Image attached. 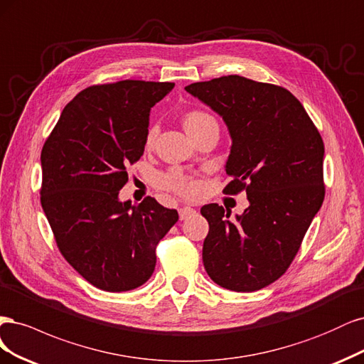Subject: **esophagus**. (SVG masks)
Listing matches in <instances>:
<instances>
[{
  "instance_id": "esophagus-1",
  "label": "esophagus",
  "mask_w": 364,
  "mask_h": 364,
  "mask_svg": "<svg viewBox=\"0 0 364 364\" xmlns=\"http://www.w3.org/2000/svg\"><path fill=\"white\" fill-rule=\"evenodd\" d=\"M178 213H180V220H184V219H187L189 216L195 215L196 210L193 207H191V205H181L178 208Z\"/></svg>"
}]
</instances>
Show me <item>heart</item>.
<instances>
[{
	"label": "heart",
	"mask_w": 364,
	"mask_h": 364,
	"mask_svg": "<svg viewBox=\"0 0 364 364\" xmlns=\"http://www.w3.org/2000/svg\"><path fill=\"white\" fill-rule=\"evenodd\" d=\"M183 127L186 128V132L189 133L195 140L205 133L210 128L218 127V121L213 114H210L205 110H199V109H192L187 110L183 114ZM219 128V127H218ZM157 137V127L156 125H149L146 128L145 133V146L151 148L156 142ZM156 184L160 187V189H165L169 192L177 193L180 196H196L199 192V183L191 177V175L184 173L180 169H171L165 173L157 175Z\"/></svg>",
	"instance_id": "b5f03b06"
}]
</instances>
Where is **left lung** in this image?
Segmentation results:
<instances>
[{
  "instance_id": "left-lung-1",
  "label": "left lung",
  "mask_w": 364,
  "mask_h": 364,
  "mask_svg": "<svg viewBox=\"0 0 364 364\" xmlns=\"http://www.w3.org/2000/svg\"><path fill=\"white\" fill-rule=\"evenodd\" d=\"M225 121L232 139L224 193L246 192L236 220L207 204L204 267L216 284L254 291L272 284L298 254L325 198L323 140L296 97L277 85L225 75L184 87Z\"/></svg>"
}]
</instances>
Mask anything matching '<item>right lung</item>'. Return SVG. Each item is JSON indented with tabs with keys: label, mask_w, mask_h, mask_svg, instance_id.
I'll list each match as a JSON object with an SVG mask.
<instances>
[{
	"label": "right lung",
	"mask_w": 364,
	"mask_h": 364,
	"mask_svg": "<svg viewBox=\"0 0 364 364\" xmlns=\"http://www.w3.org/2000/svg\"><path fill=\"white\" fill-rule=\"evenodd\" d=\"M173 83L122 80L89 86L66 104L45 140L41 204L58 251L92 286L133 290L156 267L177 210L146 196L121 203L127 166L144 154L152 105Z\"/></svg>",
	"instance_id": "obj_1"
}]
</instances>
